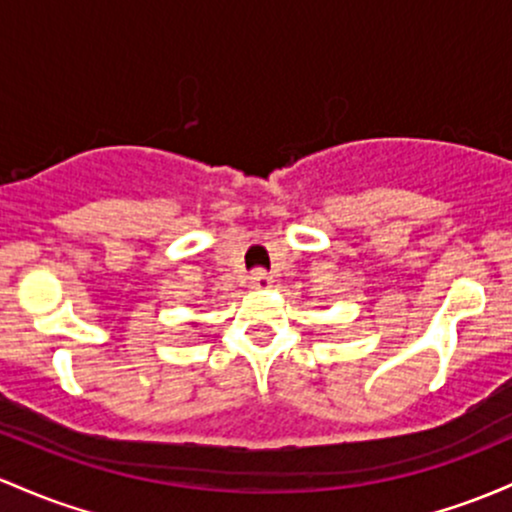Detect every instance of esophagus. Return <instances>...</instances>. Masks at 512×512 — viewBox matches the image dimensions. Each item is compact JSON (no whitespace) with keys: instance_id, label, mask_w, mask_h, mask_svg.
Wrapping results in <instances>:
<instances>
[{"instance_id":"1","label":"esophagus","mask_w":512,"mask_h":512,"mask_svg":"<svg viewBox=\"0 0 512 512\" xmlns=\"http://www.w3.org/2000/svg\"><path fill=\"white\" fill-rule=\"evenodd\" d=\"M250 284L255 286V289H269V286H272V277H269L265 269H255V272L250 274Z\"/></svg>"}]
</instances>
